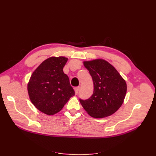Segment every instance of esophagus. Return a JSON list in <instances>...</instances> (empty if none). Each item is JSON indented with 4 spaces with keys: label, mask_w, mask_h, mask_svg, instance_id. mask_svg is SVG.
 Segmentation results:
<instances>
[{
    "label": "esophagus",
    "mask_w": 156,
    "mask_h": 156,
    "mask_svg": "<svg viewBox=\"0 0 156 156\" xmlns=\"http://www.w3.org/2000/svg\"><path fill=\"white\" fill-rule=\"evenodd\" d=\"M74 90H75V95H77V94L78 92H79V87L75 88Z\"/></svg>",
    "instance_id": "esophagus-1"
}]
</instances>
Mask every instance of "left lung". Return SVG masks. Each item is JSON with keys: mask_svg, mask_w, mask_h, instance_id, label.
Instances as JSON below:
<instances>
[{"mask_svg": "<svg viewBox=\"0 0 156 156\" xmlns=\"http://www.w3.org/2000/svg\"><path fill=\"white\" fill-rule=\"evenodd\" d=\"M84 66L92 78L94 92L88 100L80 103L88 114L95 119L109 116L124 103L127 84L116 68L105 60L84 61Z\"/></svg>", "mask_w": 156, "mask_h": 156, "instance_id": "8db88e82", "label": "left lung"}]
</instances>
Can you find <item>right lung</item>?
I'll use <instances>...</instances> for the list:
<instances>
[{"instance_id": "add662e5", "label": "right lung", "mask_w": 156, "mask_h": 156, "mask_svg": "<svg viewBox=\"0 0 156 156\" xmlns=\"http://www.w3.org/2000/svg\"><path fill=\"white\" fill-rule=\"evenodd\" d=\"M68 59L64 56L47 58L33 72L27 84L32 103L47 115L60 112L75 95L68 75L63 72Z\"/></svg>"}]
</instances>
